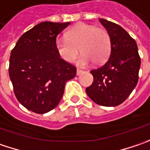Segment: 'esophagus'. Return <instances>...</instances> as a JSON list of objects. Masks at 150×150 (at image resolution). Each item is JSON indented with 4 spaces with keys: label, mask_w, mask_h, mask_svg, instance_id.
<instances>
[{
    "label": "esophagus",
    "mask_w": 150,
    "mask_h": 150,
    "mask_svg": "<svg viewBox=\"0 0 150 150\" xmlns=\"http://www.w3.org/2000/svg\"><path fill=\"white\" fill-rule=\"evenodd\" d=\"M82 73H83V70H82V69H77V70H76V75H81Z\"/></svg>",
    "instance_id": "obj_1"
}]
</instances>
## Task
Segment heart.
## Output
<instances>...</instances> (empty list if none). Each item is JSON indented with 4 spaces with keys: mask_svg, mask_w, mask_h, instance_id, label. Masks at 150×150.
<instances>
[{
    "mask_svg": "<svg viewBox=\"0 0 150 150\" xmlns=\"http://www.w3.org/2000/svg\"><path fill=\"white\" fill-rule=\"evenodd\" d=\"M67 38H58L55 49L59 55L67 62H72L79 54L77 64L86 66L93 62L101 64L107 61L111 51V38L108 31L80 23L67 32Z\"/></svg>",
    "mask_w": 150,
    "mask_h": 150,
    "instance_id": "heart-1",
    "label": "heart"
}]
</instances>
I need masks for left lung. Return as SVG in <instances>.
I'll use <instances>...</instances> for the list:
<instances>
[{
    "mask_svg": "<svg viewBox=\"0 0 150 150\" xmlns=\"http://www.w3.org/2000/svg\"><path fill=\"white\" fill-rule=\"evenodd\" d=\"M99 21L111 38V54L102 66L91 71L94 80L86 91L96 104L116 107L136 86L141 59L135 40L121 26L102 18Z\"/></svg>",
    "mask_w": 150,
    "mask_h": 150,
    "instance_id": "left-lung-1",
    "label": "left lung"
}]
</instances>
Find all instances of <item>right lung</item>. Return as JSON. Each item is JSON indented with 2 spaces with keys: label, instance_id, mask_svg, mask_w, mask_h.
Masks as SVG:
<instances>
[{
  "label": "right lung",
  "instance_id": "obj_1",
  "mask_svg": "<svg viewBox=\"0 0 150 150\" xmlns=\"http://www.w3.org/2000/svg\"><path fill=\"white\" fill-rule=\"evenodd\" d=\"M69 23L42 22L28 30L11 52L9 76L17 101L35 113L55 108L66 81L76 68L64 61L55 49L57 36Z\"/></svg>",
  "mask_w": 150,
  "mask_h": 150
}]
</instances>
